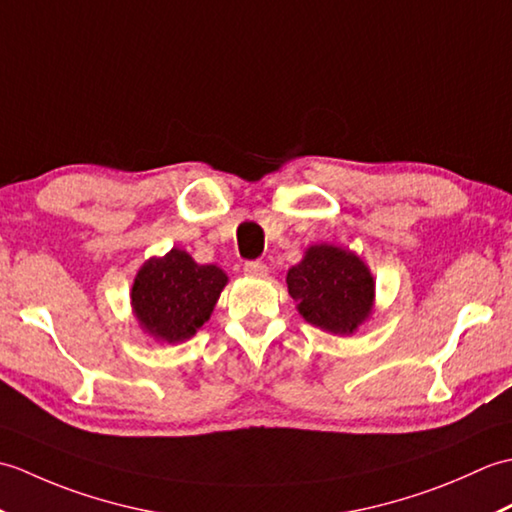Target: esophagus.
<instances>
[{"label":"esophagus","instance_id":"1","mask_svg":"<svg viewBox=\"0 0 512 512\" xmlns=\"http://www.w3.org/2000/svg\"><path fill=\"white\" fill-rule=\"evenodd\" d=\"M244 273L248 277H266L268 275V266L264 262H246L244 264Z\"/></svg>","mask_w":512,"mask_h":512}]
</instances>
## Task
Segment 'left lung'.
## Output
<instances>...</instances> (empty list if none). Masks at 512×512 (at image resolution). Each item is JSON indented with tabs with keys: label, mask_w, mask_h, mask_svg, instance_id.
Returning a JSON list of instances; mask_svg holds the SVG:
<instances>
[{
	"label": "left lung",
	"mask_w": 512,
	"mask_h": 512,
	"mask_svg": "<svg viewBox=\"0 0 512 512\" xmlns=\"http://www.w3.org/2000/svg\"><path fill=\"white\" fill-rule=\"evenodd\" d=\"M290 297L314 328L350 336L372 317L376 281L354 250L312 244L286 275Z\"/></svg>",
	"instance_id": "obj_1"
}]
</instances>
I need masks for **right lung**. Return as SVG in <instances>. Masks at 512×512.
I'll list each match as a JSON object with an SVG mask.
<instances>
[{
  "label": "right lung",
  "mask_w": 512,
  "mask_h": 512,
  "mask_svg": "<svg viewBox=\"0 0 512 512\" xmlns=\"http://www.w3.org/2000/svg\"><path fill=\"white\" fill-rule=\"evenodd\" d=\"M226 284L220 266L198 264L187 250L171 248L138 268L129 303L140 330L151 339L182 343L211 319Z\"/></svg>",
  "instance_id": "right-lung-1"
}]
</instances>
